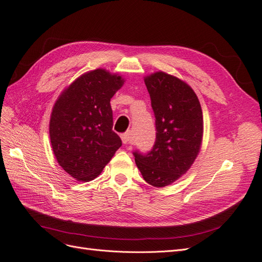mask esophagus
Returning <instances> with one entry per match:
<instances>
[{"label":"esophagus","instance_id":"esophagus-1","mask_svg":"<svg viewBox=\"0 0 262 262\" xmlns=\"http://www.w3.org/2000/svg\"><path fill=\"white\" fill-rule=\"evenodd\" d=\"M121 140H122V143L125 145V144H129L130 143V133H124L121 135Z\"/></svg>","mask_w":262,"mask_h":262}]
</instances>
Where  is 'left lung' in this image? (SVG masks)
Returning a JSON list of instances; mask_svg holds the SVG:
<instances>
[{
	"label": "left lung",
	"instance_id": "obj_1",
	"mask_svg": "<svg viewBox=\"0 0 262 262\" xmlns=\"http://www.w3.org/2000/svg\"><path fill=\"white\" fill-rule=\"evenodd\" d=\"M144 81L156 117V142L148 154L133 155L145 182L161 188L193 164L202 145L203 115L196 95L184 80L159 71Z\"/></svg>",
	"mask_w": 262,
	"mask_h": 262
}]
</instances>
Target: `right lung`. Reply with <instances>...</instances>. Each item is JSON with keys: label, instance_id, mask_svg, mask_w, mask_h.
Masks as SVG:
<instances>
[{"label": "right lung", "instance_id": "right-lung-1", "mask_svg": "<svg viewBox=\"0 0 262 262\" xmlns=\"http://www.w3.org/2000/svg\"><path fill=\"white\" fill-rule=\"evenodd\" d=\"M123 82L104 69L89 71L62 91L52 107V151L62 169L79 182L95 180L121 146L113 131L111 99Z\"/></svg>", "mask_w": 262, "mask_h": 262}]
</instances>
